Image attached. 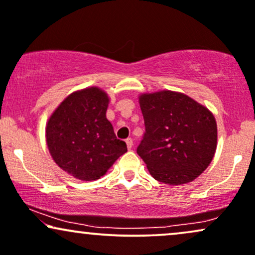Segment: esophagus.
Masks as SVG:
<instances>
[{
    "mask_svg": "<svg viewBox=\"0 0 255 255\" xmlns=\"http://www.w3.org/2000/svg\"><path fill=\"white\" fill-rule=\"evenodd\" d=\"M125 143H127V145H128V150L132 149V146H133V142H132V139H131V138H128V139L125 140Z\"/></svg>",
    "mask_w": 255,
    "mask_h": 255,
    "instance_id": "obj_1",
    "label": "esophagus"
}]
</instances>
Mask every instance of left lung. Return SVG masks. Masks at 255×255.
Wrapping results in <instances>:
<instances>
[{
    "instance_id": "1",
    "label": "left lung",
    "mask_w": 255,
    "mask_h": 255,
    "mask_svg": "<svg viewBox=\"0 0 255 255\" xmlns=\"http://www.w3.org/2000/svg\"><path fill=\"white\" fill-rule=\"evenodd\" d=\"M145 132L137 153L162 183L191 182L210 164L218 143L214 116L183 93L161 91L139 97Z\"/></svg>"
}]
</instances>
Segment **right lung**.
Segmentation results:
<instances>
[{"label": "right lung", "mask_w": 255, "mask_h": 255, "mask_svg": "<svg viewBox=\"0 0 255 255\" xmlns=\"http://www.w3.org/2000/svg\"><path fill=\"white\" fill-rule=\"evenodd\" d=\"M109 97L98 87L74 92L47 123L49 152L62 170L83 181L102 177L128 151L106 118Z\"/></svg>", "instance_id": "add662e5"}]
</instances>
